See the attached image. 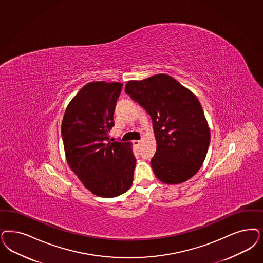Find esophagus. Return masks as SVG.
Listing matches in <instances>:
<instances>
[{
  "label": "esophagus",
  "mask_w": 263,
  "mask_h": 263,
  "mask_svg": "<svg viewBox=\"0 0 263 263\" xmlns=\"http://www.w3.org/2000/svg\"><path fill=\"white\" fill-rule=\"evenodd\" d=\"M140 143H141V141H138V140H135V141H133V144H134V145H136V146H139V145H140Z\"/></svg>",
  "instance_id": "esophagus-1"
}]
</instances>
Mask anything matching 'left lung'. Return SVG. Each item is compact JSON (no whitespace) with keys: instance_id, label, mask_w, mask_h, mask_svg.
<instances>
[{"instance_id":"obj_1","label":"left lung","mask_w":263,"mask_h":263,"mask_svg":"<svg viewBox=\"0 0 263 263\" xmlns=\"http://www.w3.org/2000/svg\"><path fill=\"white\" fill-rule=\"evenodd\" d=\"M125 92L153 119L156 152L151 164L155 177L167 184L190 180L204 162L211 139L196 96L165 73L129 81Z\"/></svg>"}]
</instances>
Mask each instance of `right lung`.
<instances>
[{
  "label": "right lung",
  "mask_w": 263,
  "mask_h": 263,
  "mask_svg": "<svg viewBox=\"0 0 263 263\" xmlns=\"http://www.w3.org/2000/svg\"><path fill=\"white\" fill-rule=\"evenodd\" d=\"M122 83L92 82L69 103L61 133L66 159L83 185L100 197H116L132 185V144L111 142L114 112Z\"/></svg>",
  "instance_id": "obj_1"
}]
</instances>
